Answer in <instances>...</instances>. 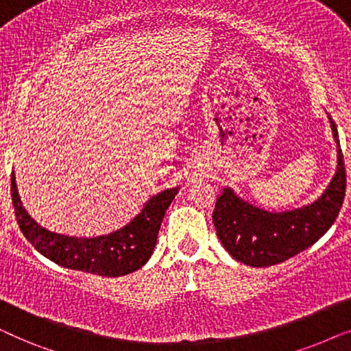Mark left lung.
Listing matches in <instances>:
<instances>
[{"instance_id": "1", "label": "left lung", "mask_w": 351, "mask_h": 351, "mask_svg": "<svg viewBox=\"0 0 351 351\" xmlns=\"http://www.w3.org/2000/svg\"><path fill=\"white\" fill-rule=\"evenodd\" d=\"M337 143V167L318 199L300 208L270 213L257 208L230 186L217 196L213 213L214 227L230 256L249 267H270L287 261L315 244L337 219L342 208L347 177L337 128L329 117Z\"/></svg>"}]
</instances>
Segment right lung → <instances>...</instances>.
<instances>
[{"label": "right lung", "mask_w": 351, "mask_h": 351, "mask_svg": "<svg viewBox=\"0 0 351 351\" xmlns=\"http://www.w3.org/2000/svg\"><path fill=\"white\" fill-rule=\"evenodd\" d=\"M179 189L174 186L152 196L141 213L117 232L94 238H76L41 227L23 208L14 172L11 179L14 213L23 237L32 246L57 265L105 278L129 275L145 265L156 246L162 217Z\"/></svg>", "instance_id": "add662e5"}]
</instances>
